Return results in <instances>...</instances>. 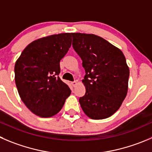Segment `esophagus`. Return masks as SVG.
<instances>
[{
	"mask_svg": "<svg viewBox=\"0 0 152 152\" xmlns=\"http://www.w3.org/2000/svg\"><path fill=\"white\" fill-rule=\"evenodd\" d=\"M71 84H72V86H73V87H75V86H76V84H77V82H76V81H72V82H71Z\"/></svg>",
	"mask_w": 152,
	"mask_h": 152,
	"instance_id": "34e87169",
	"label": "esophagus"
}]
</instances>
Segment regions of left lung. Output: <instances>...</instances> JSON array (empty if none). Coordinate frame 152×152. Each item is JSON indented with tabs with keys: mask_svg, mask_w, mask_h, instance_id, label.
<instances>
[{
	"mask_svg": "<svg viewBox=\"0 0 152 152\" xmlns=\"http://www.w3.org/2000/svg\"><path fill=\"white\" fill-rule=\"evenodd\" d=\"M74 50L82 60L86 75V93L80 107L92 119H103L115 113L126 97L129 68L120 49L94 34H72Z\"/></svg>",
	"mask_w": 152,
	"mask_h": 152,
	"instance_id": "8db88e82",
	"label": "left lung"
}]
</instances>
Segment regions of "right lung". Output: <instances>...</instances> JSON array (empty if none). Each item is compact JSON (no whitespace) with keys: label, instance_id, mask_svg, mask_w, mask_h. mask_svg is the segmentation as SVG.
<instances>
[{"label":"right lung","instance_id":"obj_1","mask_svg":"<svg viewBox=\"0 0 152 152\" xmlns=\"http://www.w3.org/2000/svg\"><path fill=\"white\" fill-rule=\"evenodd\" d=\"M72 45V34H60L35 40L15 65L18 94L27 108L43 118L60 111L71 89L59 77L60 62Z\"/></svg>","mask_w":152,"mask_h":152}]
</instances>
